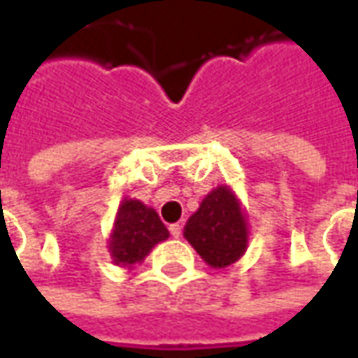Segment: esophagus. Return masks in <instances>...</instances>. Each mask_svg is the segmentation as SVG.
<instances>
[{
	"label": "esophagus",
	"instance_id": "34e87169",
	"mask_svg": "<svg viewBox=\"0 0 358 358\" xmlns=\"http://www.w3.org/2000/svg\"><path fill=\"white\" fill-rule=\"evenodd\" d=\"M169 230H171L172 238H180V236H182V226L180 224H171L169 226Z\"/></svg>",
	"mask_w": 358,
	"mask_h": 358
}]
</instances>
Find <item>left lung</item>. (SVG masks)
Here are the masks:
<instances>
[{
    "label": "left lung",
    "instance_id": "obj_1",
    "mask_svg": "<svg viewBox=\"0 0 358 358\" xmlns=\"http://www.w3.org/2000/svg\"><path fill=\"white\" fill-rule=\"evenodd\" d=\"M184 238L210 268H226L245 255L248 215L230 186H217L187 218Z\"/></svg>",
    "mask_w": 358,
    "mask_h": 358
}]
</instances>
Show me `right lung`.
Listing matches in <instances>:
<instances>
[{
    "mask_svg": "<svg viewBox=\"0 0 358 358\" xmlns=\"http://www.w3.org/2000/svg\"><path fill=\"white\" fill-rule=\"evenodd\" d=\"M166 238L169 230L153 207L143 205L140 199L124 197L118 205L109 236L110 259L117 266L134 268V264L143 263L151 249Z\"/></svg>",
    "mask_w": 358,
    "mask_h": 358,
    "instance_id": "1",
    "label": "right lung"
}]
</instances>
